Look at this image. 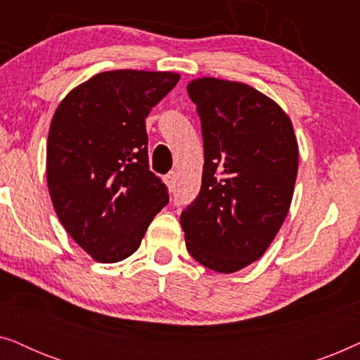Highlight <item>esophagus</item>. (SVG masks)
<instances>
[{"label":"esophagus","instance_id":"1","mask_svg":"<svg viewBox=\"0 0 360 360\" xmlns=\"http://www.w3.org/2000/svg\"><path fill=\"white\" fill-rule=\"evenodd\" d=\"M165 185L169 186L170 191L175 190V185H176V172H169V174L165 175Z\"/></svg>","mask_w":360,"mask_h":360}]
</instances>
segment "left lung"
Listing matches in <instances>:
<instances>
[{
  "mask_svg": "<svg viewBox=\"0 0 360 360\" xmlns=\"http://www.w3.org/2000/svg\"><path fill=\"white\" fill-rule=\"evenodd\" d=\"M186 91L203 134L201 190L180 216L196 262L233 274L260 259L287 218L298 172L290 117L255 88L196 78Z\"/></svg>",
  "mask_w": 360,
  "mask_h": 360,
  "instance_id": "left-lung-1",
  "label": "left lung"
}]
</instances>
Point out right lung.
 <instances>
[{"instance_id": "add662e5", "label": "right lung", "mask_w": 360, "mask_h": 360, "mask_svg": "<svg viewBox=\"0 0 360 360\" xmlns=\"http://www.w3.org/2000/svg\"><path fill=\"white\" fill-rule=\"evenodd\" d=\"M180 80L179 73L111 70L68 93L52 117L47 185L72 239L103 264L141 245L169 203L149 170L146 117Z\"/></svg>"}]
</instances>
